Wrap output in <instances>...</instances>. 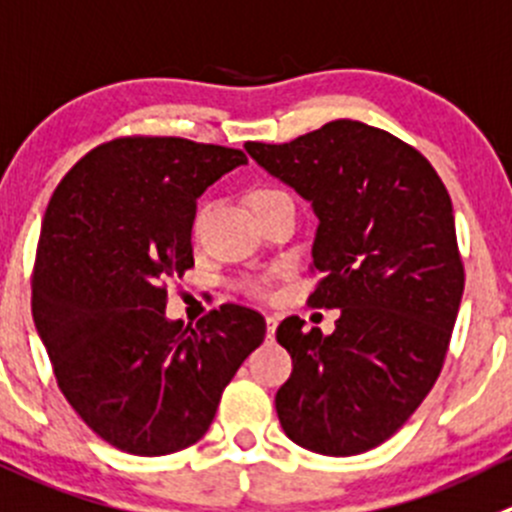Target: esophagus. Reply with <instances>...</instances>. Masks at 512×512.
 Returning <instances> with one entry per match:
<instances>
[{"instance_id": "1", "label": "esophagus", "mask_w": 512, "mask_h": 512, "mask_svg": "<svg viewBox=\"0 0 512 512\" xmlns=\"http://www.w3.org/2000/svg\"><path fill=\"white\" fill-rule=\"evenodd\" d=\"M265 322H267V337H275V330H277V317L275 315H267L265 317Z\"/></svg>"}]
</instances>
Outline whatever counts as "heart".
<instances>
[{
	"mask_svg": "<svg viewBox=\"0 0 512 512\" xmlns=\"http://www.w3.org/2000/svg\"><path fill=\"white\" fill-rule=\"evenodd\" d=\"M272 192H277V190H255V192H252V202L262 200V197L272 195ZM242 290H245L247 295H252V297H265L267 292H270V277H267V275L245 277V280H242Z\"/></svg>",
	"mask_w": 512,
	"mask_h": 512,
	"instance_id": "heart-1",
	"label": "heart"
}]
</instances>
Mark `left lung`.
Listing matches in <instances>:
<instances>
[{"mask_svg": "<svg viewBox=\"0 0 512 512\" xmlns=\"http://www.w3.org/2000/svg\"><path fill=\"white\" fill-rule=\"evenodd\" d=\"M245 150L312 205L322 280L307 302L340 310L332 335L297 315L277 327L292 357L277 418L300 448L360 455L403 428L443 370L465 287L453 202L415 147L355 119Z\"/></svg>", "mask_w": 512, "mask_h": 512, "instance_id": "1", "label": "left lung"}]
</instances>
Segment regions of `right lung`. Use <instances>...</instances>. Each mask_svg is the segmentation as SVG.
I'll return each mask as SVG.
<instances>
[{
  "instance_id": "add662e5",
  "label": "right lung",
  "mask_w": 512,
  "mask_h": 512,
  "mask_svg": "<svg viewBox=\"0 0 512 512\" xmlns=\"http://www.w3.org/2000/svg\"><path fill=\"white\" fill-rule=\"evenodd\" d=\"M245 162L182 137H119L87 152L44 212L34 327L67 403L124 453L197 443L265 340V317L232 302L197 327L165 315L167 280L195 265L197 197Z\"/></svg>"
}]
</instances>
